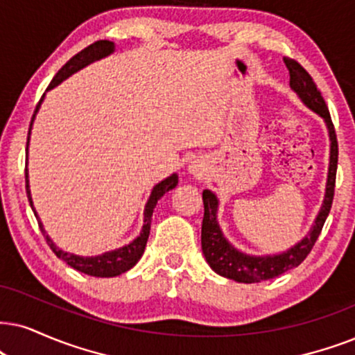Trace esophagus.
Instances as JSON below:
<instances>
[{"label": "esophagus", "mask_w": 355, "mask_h": 355, "mask_svg": "<svg viewBox=\"0 0 355 355\" xmlns=\"http://www.w3.org/2000/svg\"><path fill=\"white\" fill-rule=\"evenodd\" d=\"M190 172H191V173H196V172H198V168H196L195 165H190Z\"/></svg>", "instance_id": "esophagus-1"}]
</instances>
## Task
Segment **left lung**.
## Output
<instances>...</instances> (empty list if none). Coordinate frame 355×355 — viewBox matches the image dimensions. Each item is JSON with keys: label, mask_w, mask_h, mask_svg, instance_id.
<instances>
[{"label": "left lung", "mask_w": 355, "mask_h": 355, "mask_svg": "<svg viewBox=\"0 0 355 355\" xmlns=\"http://www.w3.org/2000/svg\"><path fill=\"white\" fill-rule=\"evenodd\" d=\"M286 69L290 71V88L297 93L303 105L315 111L324 119L327 132H329L331 152H329V168H327V182L326 193L322 200L321 209L315 219V224L309 230L306 236L303 237L298 244L290 248L285 252L275 255H249L237 250L230 241L223 234L221 227L218 224V196L213 191H203V205L205 216L201 224V249H203L206 262L213 268L218 275L231 278L241 284H259V282L270 280L290 268L298 267L300 263L306 259L311 252L313 245L321 234L322 226L331 211L334 198V185H336V170H338V139L333 121H331L329 110H327L324 98L318 89L316 83L313 82L311 75L303 69L298 62L291 58H284Z\"/></svg>", "instance_id": "obj_1"}]
</instances>
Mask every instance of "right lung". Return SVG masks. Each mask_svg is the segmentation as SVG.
I'll list each match as a JSON object with an SVG mask.
<instances>
[{
	"label": "right lung",
	"mask_w": 355,
	"mask_h": 355,
	"mask_svg": "<svg viewBox=\"0 0 355 355\" xmlns=\"http://www.w3.org/2000/svg\"><path fill=\"white\" fill-rule=\"evenodd\" d=\"M113 52H114V44L110 42V40H98V42L92 44V46L85 47L82 52H78L77 55L71 57L70 60L57 71V75L52 78V82H51V85H49L47 89H52L53 87H57L58 83L64 82L65 78H69L70 75H73L75 71H78L80 69H83V67L92 64V62L100 60V58L110 55V53H113ZM42 100H44V96L40 98L39 105H37V107H35L33 119H31V128H33L34 118H35V114H37ZM31 128H29V134H28V146H29V137H31ZM177 183H178V175L172 173L170 177H167L160 183H157V185L152 188V193H150L149 200H147L146 208H144V224H142V231H141V234H139L132 242H129L128 245H123V248H119V249L110 250V252L95 255V257H82V255L69 254V252H65V250L58 249L57 245L53 244V241L51 239V237H49L46 230H44L42 223H40V219L37 216V213H35L34 205H33V196H31V190H29L28 165H26V191H28V200H29L31 208H33V211H34L35 218H37L39 227H40V231H42L44 237H46L49 248L52 249V252L55 254L58 259L69 263L71 268H75V270H78L82 273H87V275H92V277H116V275H121V273L128 272L129 268H132L134 266H136V263L139 262V259H141L142 254H144L147 239H149L152 213H154L157 201L162 198L165 193L173 190V188L177 187Z\"/></svg>",
	"instance_id": "obj_1"
}]
</instances>
